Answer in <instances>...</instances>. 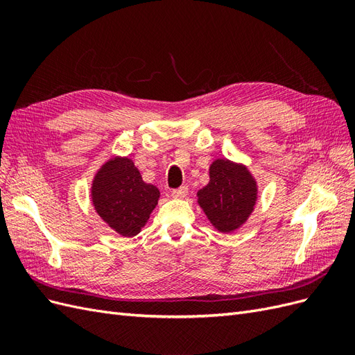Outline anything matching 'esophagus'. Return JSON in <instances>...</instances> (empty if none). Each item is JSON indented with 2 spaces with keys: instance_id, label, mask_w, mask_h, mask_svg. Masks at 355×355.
<instances>
[{
  "instance_id": "obj_1",
  "label": "esophagus",
  "mask_w": 355,
  "mask_h": 355,
  "mask_svg": "<svg viewBox=\"0 0 355 355\" xmlns=\"http://www.w3.org/2000/svg\"><path fill=\"white\" fill-rule=\"evenodd\" d=\"M188 196V187H180L178 189H173L171 191V197L173 198H185Z\"/></svg>"
}]
</instances>
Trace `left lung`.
<instances>
[{"mask_svg": "<svg viewBox=\"0 0 355 355\" xmlns=\"http://www.w3.org/2000/svg\"><path fill=\"white\" fill-rule=\"evenodd\" d=\"M209 184L198 189L197 202L219 232L230 234L247 222L257 201V182L247 166L228 158L214 159Z\"/></svg>", "mask_w": 355, "mask_h": 355, "instance_id": "8db88e82", "label": "left lung"}]
</instances>
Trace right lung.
Masks as SVG:
<instances>
[{"label": "right lung", "mask_w": 355, "mask_h": 355, "mask_svg": "<svg viewBox=\"0 0 355 355\" xmlns=\"http://www.w3.org/2000/svg\"><path fill=\"white\" fill-rule=\"evenodd\" d=\"M96 213L123 237H135L158 204L159 191L144 182L128 157H112L96 171L90 189Z\"/></svg>", "instance_id": "right-lung-1"}]
</instances>
